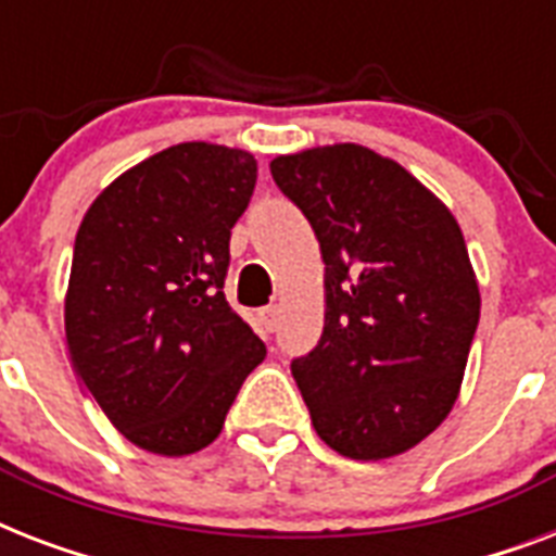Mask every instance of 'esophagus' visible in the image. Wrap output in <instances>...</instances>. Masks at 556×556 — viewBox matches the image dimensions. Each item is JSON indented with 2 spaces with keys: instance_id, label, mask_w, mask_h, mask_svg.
Here are the masks:
<instances>
[{
  "instance_id": "esophagus-1",
  "label": "esophagus",
  "mask_w": 556,
  "mask_h": 556,
  "mask_svg": "<svg viewBox=\"0 0 556 556\" xmlns=\"http://www.w3.org/2000/svg\"><path fill=\"white\" fill-rule=\"evenodd\" d=\"M260 323L265 331H277L279 326V305H265L260 308Z\"/></svg>"
}]
</instances>
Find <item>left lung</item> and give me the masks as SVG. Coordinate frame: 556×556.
Wrapping results in <instances>:
<instances>
[{"instance_id":"left-lung-1","label":"left lung","mask_w":556,"mask_h":556,"mask_svg":"<svg viewBox=\"0 0 556 556\" xmlns=\"http://www.w3.org/2000/svg\"><path fill=\"white\" fill-rule=\"evenodd\" d=\"M326 262L320 343L291 361L331 450L378 462L415 447L456 404L479 326L456 218L401 164L357 143L270 161Z\"/></svg>"}]
</instances>
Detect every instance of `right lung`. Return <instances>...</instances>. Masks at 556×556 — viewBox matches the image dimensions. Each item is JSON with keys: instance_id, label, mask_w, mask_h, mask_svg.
<instances>
[{"instance_id": "right-lung-1", "label": "right lung", "mask_w": 556, "mask_h": 556, "mask_svg": "<svg viewBox=\"0 0 556 556\" xmlns=\"http://www.w3.org/2000/svg\"><path fill=\"white\" fill-rule=\"evenodd\" d=\"M256 161L178 143L112 181L74 239L65 340L77 378L141 450L207 447L262 343L225 300Z\"/></svg>"}]
</instances>
